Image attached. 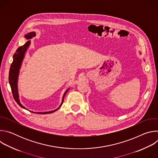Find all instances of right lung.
<instances>
[{"mask_svg": "<svg viewBox=\"0 0 158 158\" xmlns=\"http://www.w3.org/2000/svg\"><path fill=\"white\" fill-rule=\"evenodd\" d=\"M36 35V33L35 32H31L29 33H27V34L25 35V37L27 39H31L32 38H33L34 37H35ZM31 44V40H29L28 41H27V42H26L23 46L19 47L15 53L14 54L13 56V62L10 65V71H9V84L12 89V93L13 94V97L15 99V101H16V102L23 109H25L26 110H28L30 112H34V113H36V114H51L52 113V112H54L55 111H56L62 104L63 101H64V98L65 95L66 94L67 92L69 91V89H67L65 92L64 93L63 97H62V100L61 102L60 105L59 106L58 108H57L55 110H51V111H46V112H34V111H31L27 109H26L23 105H22V104L20 102L19 100V92H18V85H17V82H18V78H19V72H20V67L22 64V62H23V60L24 59L26 53L27 52V49L29 48V46Z\"/></svg>", "mask_w": 158, "mask_h": 158, "instance_id": "obj_1", "label": "right lung"}]
</instances>
